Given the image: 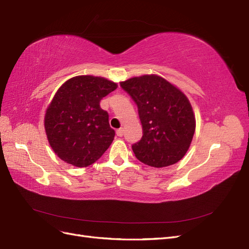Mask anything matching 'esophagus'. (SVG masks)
<instances>
[{"instance_id":"34e87169","label":"esophagus","mask_w":249,"mask_h":249,"mask_svg":"<svg viewBox=\"0 0 249 249\" xmlns=\"http://www.w3.org/2000/svg\"><path fill=\"white\" fill-rule=\"evenodd\" d=\"M116 134H117L118 137H122L123 135H124V130H123V129H118V130L116 131Z\"/></svg>"}]
</instances>
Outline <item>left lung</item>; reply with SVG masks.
<instances>
[{
    "instance_id": "left-lung-1",
    "label": "left lung",
    "mask_w": 249,
    "mask_h": 249,
    "mask_svg": "<svg viewBox=\"0 0 249 249\" xmlns=\"http://www.w3.org/2000/svg\"><path fill=\"white\" fill-rule=\"evenodd\" d=\"M120 87L137 105L142 124V137L132 145L135 157L157 168L178 162L195 132V117L185 94L155 74L126 80Z\"/></svg>"
}]
</instances>
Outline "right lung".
<instances>
[{"mask_svg": "<svg viewBox=\"0 0 249 249\" xmlns=\"http://www.w3.org/2000/svg\"><path fill=\"white\" fill-rule=\"evenodd\" d=\"M116 88L107 79L79 76L58 89L47 110L44 127L50 145L60 159L87 167L108 149L115 132L100 102Z\"/></svg>", "mask_w": 249, "mask_h": 249, "instance_id": "obj_1", "label": "right lung"}]
</instances>
